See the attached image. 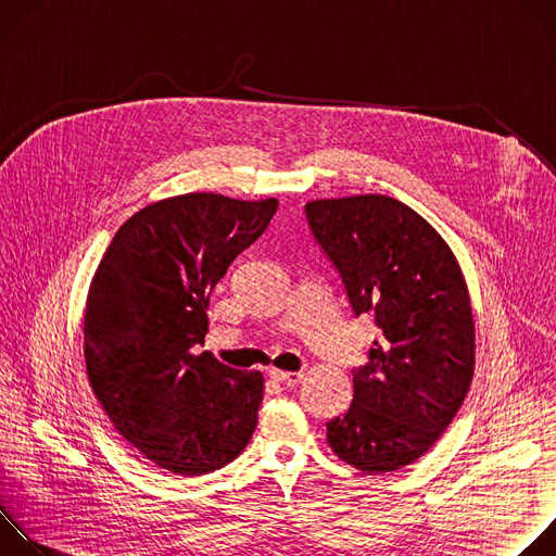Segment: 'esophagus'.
<instances>
[{
  "label": "esophagus",
  "mask_w": 556,
  "mask_h": 556,
  "mask_svg": "<svg viewBox=\"0 0 556 556\" xmlns=\"http://www.w3.org/2000/svg\"><path fill=\"white\" fill-rule=\"evenodd\" d=\"M270 376L279 382H283L286 387H294L301 382L303 378V371H281V369H270Z\"/></svg>",
  "instance_id": "obj_1"
}]
</instances>
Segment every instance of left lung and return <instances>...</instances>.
Segmentation results:
<instances>
[{
    "mask_svg": "<svg viewBox=\"0 0 556 556\" xmlns=\"http://www.w3.org/2000/svg\"><path fill=\"white\" fill-rule=\"evenodd\" d=\"M314 240L341 275L356 316L380 339L354 369L348 414L328 444L363 472L425 455L459 412L475 369V324L462 268L440 232L389 195L305 204Z\"/></svg>",
    "mask_w": 556,
    "mask_h": 556,
    "instance_id": "1",
    "label": "left lung"
}]
</instances>
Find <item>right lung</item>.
<instances>
[{
    "mask_svg": "<svg viewBox=\"0 0 556 556\" xmlns=\"http://www.w3.org/2000/svg\"><path fill=\"white\" fill-rule=\"evenodd\" d=\"M277 206L219 193L153 202L116 230L90 283L84 354L94 395L131 446L182 478L232 462L257 427L262 371L198 345L213 288Z\"/></svg>",
    "mask_w": 556,
    "mask_h": 556,
    "instance_id": "right-lung-1",
    "label": "right lung"
}]
</instances>
